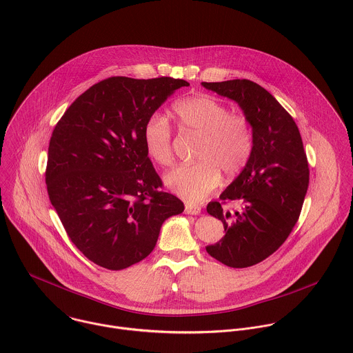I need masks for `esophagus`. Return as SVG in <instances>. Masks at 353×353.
<instances>
[{"label":"esophagus","mask_w":353,"mask_h":353,"mask_svg":"<svg viewBox=\"0 0 353 353\" xmlns=\"http://www.w3.org/2000/svg\"><path fill=\"white\" fill-rule=\"evenodd\" d=\"M185 213H187V214H192V216H198V214L201 213V208L196 206V205L187 203V205H185Z\"/></svg>","instance_id":"34e87169"}]
</instances>
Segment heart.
<instances>
[{
    "instance_id": "1",
    "label": "heart",
    "mask_w": 353,
    "mask_h": 353,
    "mask_svg": "<svg viewBox=\"0 0 353 353\" xmlns=\"http://www.w3.org/2000/svg\"><path fill=\"white\" fill-rule=\"evenodd\" d=\"M180 132L199 137L195 163L165 177L168 188L190 203H199L220 184L221 173L234 179L250 161L254 136L250 119L210 94L185 97L173 105ZM143 144L152 162L162 168L174 163L173 129L161 112H152L143 126Z\"/></svg>"
}]
</instances>
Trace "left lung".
<instances>
[{
    "instance_id": "8db88e82",
    "label": "left lung",
    "mask_w": 353,
    "mask_h": 353,
    "mask_svg": "<svg viewBox=\"0 0 353 353\" xmlns=\"http://www.w3.org/2000/svg\"><path fill=\"white\" fill-rule=\"evenodd\" d=\"M202 85L235 100L253 128L249 163L220 202L206 208L225 230L208 253L227 267L248 268L274 254L292 234L310 185L308 159L293 117L263 86L250 79Z\"/></svg>"
}]
</instances>
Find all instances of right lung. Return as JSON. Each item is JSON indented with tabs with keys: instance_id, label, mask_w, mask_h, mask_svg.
I'll use <instances>...</instances> for the list:
<instances>
[{
	"instance_id": "add662e5",
	"label": "right lung",
	"mask_w": 353,
	"mask_h": 353,
	"mask_svg": "<svg viewBox=\"0 0 353 353\" xmlns=\"http://www.w3.org/2000/svg\"><path fill=\"white\" fill-rule=\"evenodd\" d=\"M184 79L110 77L85 90L56 123L45 183L77 249L119 271L145 259L162 223L184 212L165 192L143 144L145 119Z\"/></svg>"
}]
</instances>
